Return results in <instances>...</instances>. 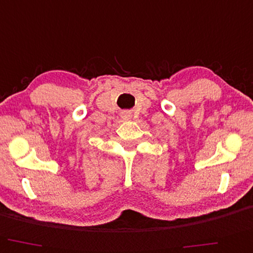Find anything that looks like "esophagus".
<instances>
[{
  "mask_svg": "<svg viewBox=\"0 0 253 253\" xmlns=\"http://www.w3.org/2000/svg\"><path fill=\"white\" fill-rule=\"evenodd\" d=\"M121 118H123L124 120H128L130 119V114L128 112H123V113H121Z\"/></svg>",
  "mask_w": 253,
  "mask_h": 253,
  "instance_id": "obj_1",
  "label": "esophagus"
}]
</instances>
